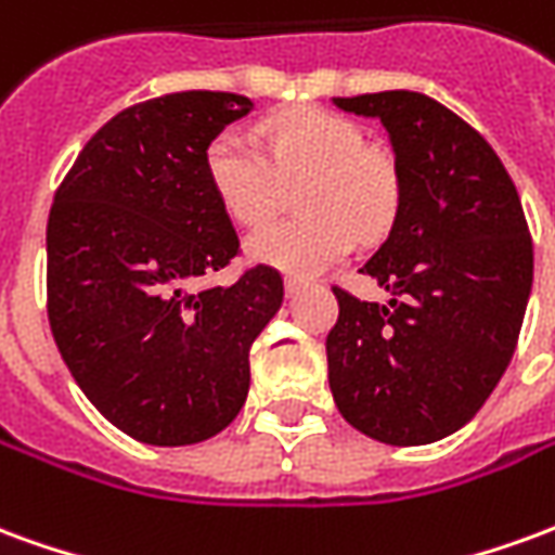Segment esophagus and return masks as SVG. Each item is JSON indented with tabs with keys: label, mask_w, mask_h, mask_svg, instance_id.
Instances as JSON below:
<instances>
[{
	"label": "esophagus",
	"mask_w": 555,
	"mask_h": 555,
	"mask_svg": "<svg viewBox=\"0 0 555 555\" xmlns=\"http://www.w3.org/2000/svg\"><path fill=\"white\" fill-rule=\"evenodd\" d=\"M300 288H302L300 276H285V294H288V297H294Z\"/></svg>",
	"instance_id": "1"
}]
</instances>
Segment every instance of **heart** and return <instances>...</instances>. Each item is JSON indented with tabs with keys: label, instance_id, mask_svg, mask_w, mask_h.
<instances>
[{
	"label": "heart",
	"instance_id": "heart-1",
	"mask_svg": "<svg viewBox=\"0 0 555 555\" xmlns=\"http://www.w3.org/2000/svg\"><path fill=\"white\" fill-rule=\"evenodd\" d=\"M264 154L237 133H219L205 151V171L222 210L241 225L273 217L279 178H302L300 219L273 222L246 241V255L297 276L333 264L357 243L389 231L398 214L401 181L396 159L362 145V133L341 115L294 109L264 125Z\"/></svg>",
	"mask_w": 555,
	"mask_h": 555
}]
</instances>
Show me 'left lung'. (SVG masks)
I'll return each mask as SVG.
<instances>
[{
	"mask_svg": "<svg viewBox=\"0 0 555 555\" xmlns=\"http://www.w3.org/2000/svg\"><path fill=\"white\" fill-rule=\"evenodd\" d=\"M333 103L384 125L401 198L362 264L392 300L333 288L330 389L338 413L372 440L437 442L476 416L512 362L532 291L520 195L485 137L428 94Z\"/></svg>",
	"mask_w": 555,
	"mask_h": 555,
	"instance_id": "1",
	"label": "left lung"
}]
</instances>
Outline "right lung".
Returning a JSON list of instances; mask_svg holds the SVG:
<instances>
[{"label":"right lung","instance_id":"obj_1","mask_svg":"<svg viewBox=\"0 0 555 555\" xmlns=\"http://www.w3.org/2000/svg\"><path fill=\"white\" fill-rule=\"evenodd\" d=\"M255 103L178 91L130 106L89 139L47 222V312L94 408L147 446H193L234 422L249 348L279 312L273 267L190 291L237 255L205 151Z\"/></svg>","mask_w":555,"mask_h":555}]
</instances>
